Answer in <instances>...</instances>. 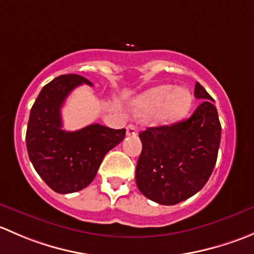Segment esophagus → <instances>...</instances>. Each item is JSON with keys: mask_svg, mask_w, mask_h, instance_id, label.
Segmentation results:
<instances>
[{"mask_svg": "<svg viewBox=\"0 0 254 254\" xmlns=\"http://www.w3.org/2000/svg\"><path fill=\"white\" fill-rule=\"evenodd\" d=\"M127 136H135L137 135V127L135 125H127Z\"/></svg>", "mask_w": 254, "mask_h": 254, "instance_id": "34e87169", "label": "esophagus"}]
</instances>
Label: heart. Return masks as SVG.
Returning a JSON list of instances; mask_svg holds the SVG:
<instances>
[{
	"label": "heart",
	"instance_id": "b5f03b06",
	"mask_svg": "<svg viewBox=\"0 0 254 254\" xmlns=\"http://www.w3.org/2000/svg\"><path fill=\"white\" fill-rule=\"evenodd\" d=\"M193 96L183 87L175 88L170 84L153 87L132 102V114L146 119L156 112L155 117L161 125H171L183 119L191 108Z\"/></svg>",
	"mask_w": 254,
	"mask_h": 254
}]
</instances>
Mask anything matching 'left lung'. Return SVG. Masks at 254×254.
I'll use <instances>...</instances> for the list:
<instances>
[{
  "label": "left lung",
  "mask_w": 254,
  "mask_h": 254,
  "mask_svg": "<svg viewBox=\"0 0 254 254\" xmlns=\"http://www.w3.org/2000/svg\"><path fill=\"white\" fill-rule=\"evenodd\" d=\"M194 96L201 103L189 119L139 134L142 151L136 186L146 198L162 205H175L198 193L216 163L221 139L216 107L199 82Z\"/></svg>",
  "instance_id": "1"
}]
</instances>
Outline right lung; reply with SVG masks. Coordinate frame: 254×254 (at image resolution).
<instances>
[{"label": "right lung", "mask_w": 254, "mask_h": 254, "mask_svg": "<svg viewBox=\"0 0 254 254\" xmlns=\"http://www.w3.org/2000/svg\"><path fill=\"white\" fill-rule=\"evenodd\" d=\"M93 86L79 75H63L43 87L30 109L25 141L30 162L43 181L60 194L75 193L93 181L108 151L125 137V129L92 124L63 130L61 107L73 88Z\"/></svg>", "instance_id": "add662e5"}]
</instances>
